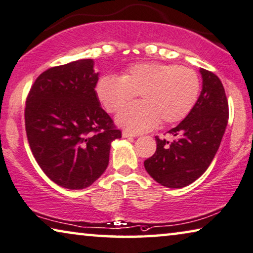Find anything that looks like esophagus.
Returning a JSON list of instances; mask_svg holds the SVG:
<instances>
[{"mask_svg":"<svg viewBox=\"0 0 253 253\" xmlns=\"http://www.w3.org/2000/svg\"><path fill=\"white\" fill-rule=\"evenodd\" d=\"M134 136H135V135L133 133H130V131L123 130V137L124 138H131V137H134Z\"/></svg>","mask_w":253,"mask_h":253,"instance_id":"esophagus-1","label":"esophagus"}]
</instances>
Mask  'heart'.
Masks as SVG:
<instances>
[{
    "instance_id": "b5f03b06",
    "label": "heart",
    "mask_w": 253,
    "mask_h": 253,
    "mask_svg": "<svg viewBox=\"0 0 253 253\" xmlns=\"http://www.w3.org/2000/svg\"><path fill=\"white\" fill-rule=\"evenodd\" d=\"M200 78L187 67L160 62L136 63L122 77L103 76L96 95L105 110L116 112L139 92L142 101L126 106L117 115V123L133 133L178 123L190 114L199 99Z\"/></svg>"
}]
</instances>
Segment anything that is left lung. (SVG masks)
Returning <instances> with one entry per match:
<instances>
[{
  "label": "left lung",
  "mask_w": 253,
  "mask_h": 253,
  "mask_svg": "<svg viewBox=\"0 0 253 253\" xmlns=\"http://www.w3.org/2000/svg\"><path fill=\"white\" fill-rule=\"evenodd\" d=\"M202 90L182 123L168 131L171 143L156 136L157 150L144 161L152 178L169 188L190 185L205 172L216 156L228 123V102L220 79L200 69Z\"/></svg>",
  "instance_id": "left-lung-1"
}]
</instances>
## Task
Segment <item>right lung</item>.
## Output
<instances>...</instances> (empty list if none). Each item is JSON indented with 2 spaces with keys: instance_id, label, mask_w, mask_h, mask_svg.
<instances>
[{
  "instance_id": "right-lung-1",
  "label": "right lung",
  "mask_w": 253,
  "mask_h": 253,
  "mask_svg": "<svg viewBox=\"0 0 253 253\" xmlns=\"http://www.w3.org/2000/svg\"><path fill=\"white\" fill-rule=\"evenodd\" d=\"M92 59L52 67L36 78L26 101L25 126L33 156L48 178L69 190L88 187L122 137L100 105Z\"/></svg>"
}]
</instances>
